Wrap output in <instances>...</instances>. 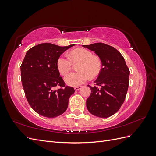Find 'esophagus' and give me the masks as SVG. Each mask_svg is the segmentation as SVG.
<instances>
[{"label": "esophagus", "instance_id": "esophagus-1", "mask_svg": "<svg viewBox=\"0 0 156 156\" xmlns=\"http://www.w3.org/2000/svg\"><path fill=\"white\" fill-rule=\"evenodd\" d=\"M81 88V87H75L74 88L75 90H76V91L79 90H80Z\"/></svg>", "mask_w": 156, "mask_h": 156}]
</instances>
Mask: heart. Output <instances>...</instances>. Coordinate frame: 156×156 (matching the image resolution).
<instances>
[{
  "mask_svg": "<svg viewBox=\"0 0 156 156\" xmlns=\"http://www.w3.org/2000/svg\"><path fill=\"white\" fill-rule=\"evenodd\" d=\"M80 62L77 72L69 73L65 77V82L69 86L77 87L87 82L90 77L94 78L100 73L102 69L101 59L90 51L77 48L71 51L68 56L61 55L56 61V66L62 75L67 74L72 69L73 62Z\"/></svg>",
  "mask_w": 156,
  "mask_h": 156,
  "instance_id": "b5f03b06",
  "label": "heart"
}]
</instances>
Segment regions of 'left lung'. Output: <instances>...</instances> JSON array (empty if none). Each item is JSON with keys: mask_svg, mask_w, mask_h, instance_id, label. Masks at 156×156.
Segmentation results:
<instances>
[{"mask_svg": "<svg viewBox=\"0 0 156 156\" xmlns=\"http://www.w3.org/2000/svg\"><path fill=\"white\" fill-rule=\"evenodd\" d=\"M94 51L102 61V69L95 86L88 85L91 94L87 100V107L92 115L108 118L120 109L129 86V69L120 52L103 43L83 45Z\"/></svg>", "mask_w": 156, "mask_h": 156, "instance_id": "8db88e82", "label": "left lung"}]
</instances>
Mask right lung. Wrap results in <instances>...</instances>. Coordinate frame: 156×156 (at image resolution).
<instances>
[{
  "instance_id": "obj_1",
  "label": "right lung",
  "mask_w": 156,
  "mask_h": 156,
  "mask_svg": "<svg viewBox=\"0 0 156 156\" xmlns=\"http://www.w3.org/2000/svg\"><path fill=\"white\" fill-rule=\"evenodd\" d=\"M73 45L60 47L44 43L27 51L21 66V82L28 102L37 114L54 118L66 111L69 98L75 90L65 85L56 61ZM56 86L59 87L57 90Z\"/></svg>"
}]
</instances>
